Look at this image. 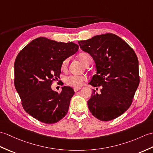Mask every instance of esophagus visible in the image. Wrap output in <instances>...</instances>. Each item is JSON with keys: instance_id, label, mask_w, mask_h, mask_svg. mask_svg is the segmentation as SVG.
Returning <instances> with one entry per match:
<instances>
[{"instance_id": "esophagus-1", "label": "esophagus", "mask_w": 153, "mask_h": 153, "mask_svg": "<svg viewBox=\"0 0 153 153\" xmlns=\"http://www.w3.org/2000/svg\"><path fill=\"white\" fill-rule=\"evenodd\" d=\"M81 88V87H75V88H74V91H75V92H77L78 91H79Z\"/></svg>"}]
</instances>
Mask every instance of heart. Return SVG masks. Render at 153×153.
<instances>
[{
  "mask_svg": "<svg viewBox=\"0 0 153 153\" xmlns=\"http://www.w3.org/2000/svg\"><path fill=\"white\" fill-rule=\"evenodd\" d=\"M91 58L90 55L87 53H82L78 55V59L80 60V62L85 66L86 65L88 59ZM68 65V59H65L61 64V70L65 71L67 69ZM86 80V78L82 76H70L67 77L65 79V82L67 85L72 86L73 87H79L83 85L84 81Z\"/></svg>",
  "mask_w": 153,
  "mask_h": 153,
  "instance_id": "1",
  "label": "heart"
}]
</instances>
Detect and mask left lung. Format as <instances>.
Listing matches in <instances>:
<instances>
[{
	"instance_id": "1",
	"label": "left lung",
	"mask_w": 153,
	"mask_h": 153,
	"mask_svg": "<svg viewBox=\"0 0 153 153\" xmlns=\"http://www.w3.org/2000/svg\"><path fill=\"white\" fill-rule=\"evenodd\" d=\"M78 44L96 64L97 74L89 84L102 86L100 94L93 91L87 102L88 109L102 121L114 119L130 108L140 83L136 53L125 41L113 34L97 35L78 41Z\"/></svg>"
}]
</instances>
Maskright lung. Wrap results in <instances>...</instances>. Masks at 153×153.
<instances>
[{"instance_id": "obj_1", "label": "right lung", "mask_w": 153, "mask_h": 153, "mask_svg": "<svg viewBox=\"0 0 153 153\" xmlns=\"http://www.w3.org/2000/svg\"><path fill=\"white\" fill-rule=\"evenodd\" d=\"M78 49L73 42L40 37L17 55L14 63L16 89L25 111L39 121L56 123L68 113L74 89L64 86L58 93L52 89L51 84L60 77L63 60L75 54Z\"/></svg>"}]
</instances>
